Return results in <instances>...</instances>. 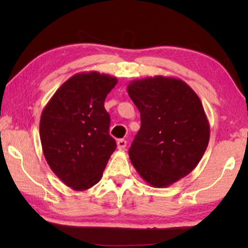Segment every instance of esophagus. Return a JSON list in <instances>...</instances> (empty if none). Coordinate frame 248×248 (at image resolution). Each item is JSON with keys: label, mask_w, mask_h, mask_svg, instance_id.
I'll list each match as a JSON object with an SVG mask.
<instances>
[{"label": "esophagus", "mask_w": 248, "mask_h": 248, "mask_svg": "<svg viewBox=\"0 0 248 248\" xmlns=\"http://www.w3.org/2000/svg\"><path fill=\"white\" fill-rule=\"evenodd\" d=\"M125 146H127V141L125 140L121 139L117 141V148H118V150H124Z\"/></svg>", "instance_id": "1"}]
</instances>
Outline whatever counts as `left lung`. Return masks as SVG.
<instances>
[{
	"mask_svg": "<svg viewBox=\"0 0 248 248\" xmlns=\"http://www.w3.org/2000/svg\"><path fill=\"white\" fill-rule=\"evenodd\" d=\"M127 91L141 117L130 161L150 186L169 187L195 170L207 150L202 103L183 79L163 75L133 79Z\"/></svg>",
	"mask_w": 248,
	"mask_h": 248,
	"instance_id": "1",
	"label": "left lung"
}]
</instances>
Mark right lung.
<instances>
[{"instance_id":"obj_1","label":"right lung","mask_w":248,"mask_h":248,"mask_svg":"<svg viewBox=\"0 0 248 248\" xmlns=\"http://www.w3.org/2000/svg\"><path fill=\"white\" fill-rule=\"evenodd\" d=\"M118 79L96 71L74 74L59 87L40 117L46 161L74 190L90 189L103 176L116 149L109 136L110 117L104 107Z\"/></svg>"}]
</instances>
